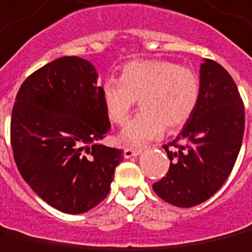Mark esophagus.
I'll return each instance as SVG.
<instances>
[{
    "instance_id": "1",
    "label": "esophagus",
    "mask_w": 252,
    "mask_h": 252,
    "mask_svg": "<svg viewBox=\"0 0 252 252\" xmlns=\"http://www.w3.org/2000/svg\"><path fill=\"white\" fill-rule=\"evenodd\" d=\"M142 153V150L139 149H131V147H126L124 149V158H132V157L139 156Z\"/></svg>"
}]
</instances>
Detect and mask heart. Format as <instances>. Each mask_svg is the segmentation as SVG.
<instances>
[{
    "label": "heart",
    "mask_w": 252,
    "mask_h": 252,
    "mask_svg": "<svg viewBox=\"0 0 252 252\" xmlns=\"http://www.w3.org/2000/svg\"><path fill=\"white\" fill-rule=\"evenodd\" d=\"M200 84L198 75L187 66L166 60L131 61L123 68L121 79L109 77L101 95L109 120L124 124L139 99L142 112L120 132V140L143 146L162 136L165 126H183L196 109Z\"/></svg>",
    "instance_id": "1"
}]
</instances>
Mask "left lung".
Returning <instances> with one entry per match:
<instances>
[{"label": "left lung", "instance_id": "obj_1", "mask_svg": "<svg viewBox=\"0 0 252 252\" xmlns=\"http://www.w3.org/2000/svg\"><path fill=\"white\" fill-rule=\"evenodd\" d=\"M196 109L173 140L163 146L170 159L168 173L153 184L154 192L170 205L192 207L222 187L242 147L244 105L236 83L213 60L199 69Z\"/></svg>", "mask_w": 252, "mask_h": 252}]
</instances>
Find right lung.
I'll use <instances>...</instances> for the list:
<instances>
[{
    "label": "right lung",
    "instance_id": "right-lung-1",
    "mask_svg": "<svg viewBox=\"0 0 252 252\" xmlns=\"http://www.w3.org/2000/svg\"><path fill=\"white\" fill-rule=\"evenodd\" d=\"M110 129L90 61L66 56L28 76L16 95L10 143L20 175L40 199L82 214L108 196L123 150L101 143Z\"/></svg>",
    "mask_w": 252,
    "mask_h": 252
}]
</instances>
